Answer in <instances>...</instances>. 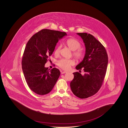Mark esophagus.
Segmentation results:
<instances>
[{"instance_id":"obj_1","label":"esophagus","mask_w":128,"mask_h":128,"mask_svg":"<svg viewBox=\"0 0 128 128\" xmlns=\"http://www.w3.org/2000/svg\"><path fill=\"white\" fill-rule=\"evenodd\" d=\"M68 72H66V71H61V74H65V73H67Z\"/></svg>"}]
</instances>
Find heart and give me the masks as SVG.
Wrapping results in <instances>:
<instances>
[{
	"mask_svg": "<svg viewBox=\"0 0 128 128\" xmlns=\"http://www.w3.org/2000/svg\"><path fill=\"white\" fill-rule=\"evenodd\" d=\"M66 44L68 48L73 51V56L78 60L82 59L84 58V53L83 51L80 49L81 44L79 42L74 38H70L67 40ZM61 49V46H58L55 49V55L59 54ZM74 63V60L71 59L63 58L58 62V65L63 70H68L70 68L71 66Z\"/></svg>",
	"mask_w": 128,
	"mask_h": 128,
	"instance_id": "1",
	"label": "heart"
}]
</instances>
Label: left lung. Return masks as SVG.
Returning a JSON list of instances; mask_svg holds the SVG:
<instances>
[{"label": "left lung", "mask_w": 128, "mask_h": 128, "mask_svg": "<svg viewBox=\"0 0 128 128\" xmlns=\"http://www.w3.org/2000/svg\"><path fill=\"white\" fill-rule=\"evenodd\" d=\"M84 43L85 54L82 62L75 68L85 72L82 75L78 72L73 73L74 78L70 86L73 94L84 99L98 92L103 84L108 64V56L102 44L91 34L77 33Z\"/></svg>", "instance_id": "obj_1"}]
</instances>
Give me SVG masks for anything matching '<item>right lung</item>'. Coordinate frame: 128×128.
Returning a JSON list of instances; mask_svg holds the SVG:
<instances>
[{"mask_svg":"<svg viewBox=\"0 0 128 128\" xmlns=\"http://www.w3.org/2000/svg\"><path fill=\"white\" fill-rule=\"evenodd\" d=\"M67 34L58 30L43 29L27 43L22 58V69L26 82L32 91L39 95L48 94L60 76L58 69L44 67L53 54L56 43Z\"/></svg>","mask_w":128,"mask_h":128,"instance_id":"right-lung-1","label":"right lung"}]
</instances>
